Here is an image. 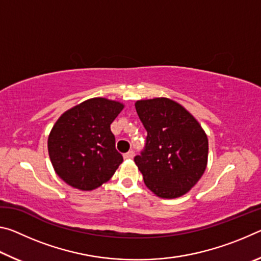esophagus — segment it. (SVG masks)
<instances>
[{"label": "esophagus", "instance_id": "1", "mask_svg": "<svg viewBox=\"0 0 261 261\" xmlns=\"http://www.w3.org/2000/svg\"><path fill=\"white\" fill-rule=\"evenodd\" d=\"M134 156H135V152L134 151H129V152L124 154V159H132Z\"/></svg>", "mask_w": 261, "mask_h": 261}]
</instances>
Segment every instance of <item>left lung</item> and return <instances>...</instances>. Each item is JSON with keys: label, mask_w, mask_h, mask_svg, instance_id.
<instances>
[{"label": "left lung", "mask_w": 261, "mask_h": 261, "mask_svg": "<svg viewBox=\"0 0 261 261\" xmlns=\"http://www.w3.org/2000/svg\"><path fill=\"white\" fill-rule=\"evenodd\" d=\"M137 114L147 131L135 162L146 187L160 198L188 193L205 173L208 139L196 118L168 98L138 100Z\"/></svg>", "instance_id": "left-lung-1"}]
</instances>
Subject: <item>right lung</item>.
I'll list each match as a JSON object with an SVG mask.
<instances>
[{
  "mask_svg": "<svg viewBox=\"0 0 261 261\" xmlns=\"http://www.w3.org/2000/svg\"><path fill=\"white\" fill-rule=\"evenodd\" d=\"M124 108L118 101L88 99L60 116L48 137V153L60 178L92 191L108 182L123 162L110 124Z\"/></svg>",
  "mask_w": 261,
  "mask_h": 261,
  "instance_id": "1",
  "label": "right lung"
}]
</instances>
